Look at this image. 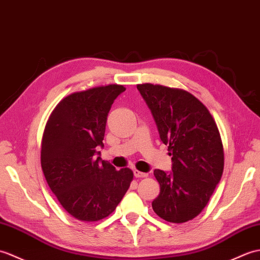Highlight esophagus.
<instances>
[{
    "mask_svg": "<svg viewBox=\"0 0 260 260\" xmlns=\"http://www.w3.org/2000/svg\"><path fill=\"white\" fill-rule=\"evenodd\" d=\"M134 175H135L136 178H145V177L148 176L147 172H141L139 170H135L134 171Z\"/></svg>",
    "mask_w": 260,
    "mask_h": 260,
    "instance_id": "34e87169",
    "label": "esophagus"
}]
</instances>
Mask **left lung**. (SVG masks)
<instances>
[{
	"instance_id": "8db88e82",
	"label": "left lung",
	"mask_w": 260,
	"mask_h": 260,
	"mask_svg": "<svg viewBox=\"0 0 260 260\" xmlns=\"http://www.w3.org/2000/svg\"><path fill=\"white\" fill-rule=\"evenodd\" d=\"M137 89L172 155L171 171H153L160 193L152 201V209L166 221L191 220L208 204L223 171L217 124L208 109L187 91L150 83Z\"/></svg>"
}]
</instances>
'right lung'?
Here are the masks:
<instances>
[{
	"instance_id": "right-lung-1",
	"label": "right lung",
	"mask_w": 260,
	"mask_h": 260,
	"mask_svg": "<svg viewBox=\"0 0 260 260\" xmlns=\"http://www.w3.org/2000/svg\"><path fill=\"white\" fill-rule=\"evenodd\" d=\"M124 91L123 85L110 84L73 93L55 107L45 125L41 149L44 177L63 208L78 220L108 217L134 178L130 169L117 171L98 151L105 147L108 113Z\"/></svg>"
}]
</instances>
